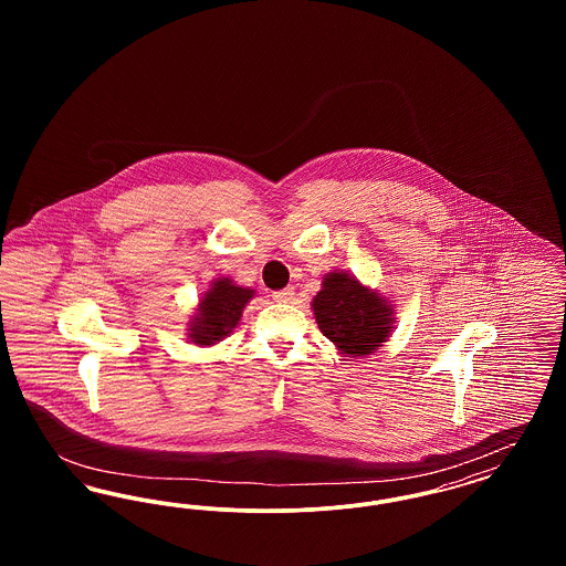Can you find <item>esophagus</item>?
<instances>
[{"label": "esophagus", "instance_id": "34e87169", "mask_svg": "<svg viewBox=\"0 0 566 566\" xmlns=\"http://www.w3.org/2000/svg\"><path fill=\"white\" fill-rule=\"evenodd\" d=\"M271 296L277 303H291L295 298V289H282V291H275Z\"/></svg>", "mask_w": 566, "mask_h": 566}]
</instances>
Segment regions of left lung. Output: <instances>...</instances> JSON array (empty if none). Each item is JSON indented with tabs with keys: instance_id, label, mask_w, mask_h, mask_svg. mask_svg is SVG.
Masks as SVG:
<instances>
[{
	"instance_id": "obj_1",
	"label": "left lung",
	"mask_w": 566,
	"mask_h": 566,
	"mask_svg": "<svg viewBox=\"0 0 566 566\" xmlns=\"http://www.w3.org/2000/svg\"><path fill=\"white\" fill-rule=\"evenodd\" d=\"M312 310L324 337L350 358L377 350L395 328L392 305L346 271L324 275Z\"/></svg>"
}]
</instances>
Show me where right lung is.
<instances>
[{
	"instance_id": "obj_1",
	"label": "right lung",
	"mask_w": 566,
	"mask_h": 566,
	"mask_svg": "<svg viewBox=\"0 0 566 566\" xmlns=\"http://www.w3.org/2000/svg\"><path fill=\"white\" fill-rule=\"evenodd\" d=\"M254 291L233 284L229 277H218L206 295L199 298L197 314L190 318L189 339L197 346H214L229 337L242 318L245 303Z\"/></svg>"
}]
</instances>
